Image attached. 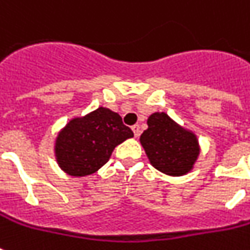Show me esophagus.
<instances>
[{
    "instance_id": "1",
    "label": "esophagus",
    "mask_w": 250,
    "mask_h": 250,
    "mask_svg": "<svg viewBox=\"0 0 250 250\" xmlns=\"http://www.w3.org/2000/svg\"><path fill=\"white\" fill-rule=\"evenodd\" d=\"M132 131H133V135H135V137H139V135H140V125H132Z\"/></svg>"
}]
</instances>
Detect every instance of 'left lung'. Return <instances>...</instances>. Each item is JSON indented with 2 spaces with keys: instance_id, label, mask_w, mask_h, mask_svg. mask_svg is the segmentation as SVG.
Listing matches in <instances>:
<instances>
[{
  "instance_id": "obj_1",
  "label": "left lung",
  "mask_w": 250,
  "mask_h": 250,
  "mask_svg": "<svg viewBox=\"0 0 250 250\" xmlns=\"http://www.w3.org/2000/svg\"><path fill=\"white\" fill-rule=\"evenodd\" d=\"M146 123L140 143L150 165L170 176L188 174L200 156L197 136L166 113H153Z\"/></svg>"
}]
</instances>
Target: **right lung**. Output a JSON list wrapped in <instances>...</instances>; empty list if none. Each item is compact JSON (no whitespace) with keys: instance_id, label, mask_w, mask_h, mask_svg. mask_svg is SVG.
Wrapping results in <instances>:
<instances>
[{"instance_id":"obj_1","label":"right lung","mask_w":250,"mask_h":250,"mask_svg":"<svg viewBox=\"0 0 250 250\" xmlns=\"http://www.w3.org/2000/svg\"><path fill=\"white\" fill-rule=\"evenodd\" d=\"M133 137L121 115L98 107L72 118L56 137L54 154L61 170L71 176L94 174L110 160L115 146Z\"/></svg>"}]
</instances>
